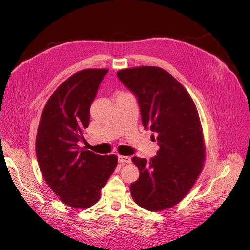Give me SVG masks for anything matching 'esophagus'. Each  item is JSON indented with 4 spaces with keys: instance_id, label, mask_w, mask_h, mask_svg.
<instances>
[{
    "instance_id": "obj_1",
    "label": "esophagus",
    "mask_w": 250,
    "mask_h": 250,
    "mask_svg": "<svg viewBox=\"0 0 250 250\" xmlns=\"http://www.w3.org/2000/svg\"><path fill=\"white\" fill-rule=\"evenodd\" d=\"M118 162L121 164H126V163H130L132 162V159H130L129 156H122V155H118Z\"/></svg>"
}]
</instances>
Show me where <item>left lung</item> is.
<instances>
[{
	"mask_svg": "<svg viewBox=\"0 0 250 250\" xmlns=\"http://www.w3.org/2000/svg\"><path fill=\"white\" fill-rule=\"evenodd\" d=\"M116 76L136 96L143 125L157 136L159 145L150 161L133 157L140 177L130 185V193L148 211L171 208L190 190L205 160L194 102L185 87L161 68L125 69Z\"/></svg>",
	"mask_w": 250,
	"mask_h": 250,
	"instance_id": "obj_1",
	"label": "left lung"
}]
</instances>
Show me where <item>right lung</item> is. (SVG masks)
Listing matches in <instances>:
<instances>
[{
    "mask_svg": "<svg viewBox=\"0 0 250 250\" xmlns=\"http://www.w3.org/2000/svg\"><path fill=\"white\" fill-rule=\"evenodd\" d=\"M107 72L88 69L65 80L46 102L37 129L35 152L42 176L62 203L77 208L98 202L117 165L115 155H97L79 147L85 141L90 106Z\"/></svg>",
    "mask_w": 250,
    "mask_h": 250,
    "instance_id": "add662e5",
    "label": "right lung"
}]
</instances>
